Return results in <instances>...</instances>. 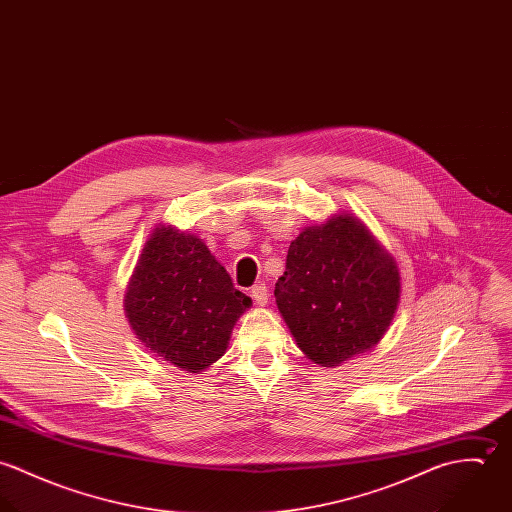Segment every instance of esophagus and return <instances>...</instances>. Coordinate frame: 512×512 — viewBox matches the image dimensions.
Listing matches in <instances>:
<instances>
[{
  "mask_svg": "<svg viewBox=\"0 0 512 512\" xmlns=\"http://www.w3.org/2000/svg\"><path fill=\"white\" fill-rule=\"evenodd\" d=\"M250 293H252V297H254V301L258 305H266L268 303V288H266V284H256Z\"/></svg>",
  "mask_w": 512,
  "mask_h": 512,
  "instance_id": "esophagus-1",
  "label": "esophagus"
}]
</instances>
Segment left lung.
<instances>
[{
    "label": "left lung",
    "instance_id": "obj_1",
    "mask_svg": "<svg viewBox=\"0 0 512 512\" xmlns=\"http://www.w3.org/2000/svg\"><path fill=\"white\" fill-rule=\"evenodd\" d=\"M400 293L394 256L363 220L345 211L295 236L274 290L295 345L311 363L327 368L382 341Z\"/></svg>",
    "mask_w": 512,
    "mask_h": 512
}]
</instances>
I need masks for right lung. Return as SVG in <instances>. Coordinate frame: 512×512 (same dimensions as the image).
I'll list each match as a JSON object with an SVG mask.
<instances>
[{"label":"right lung","mask_w":512,"mask_h":512,"mask_svg":"<svg viewBox=\"0 0 512 512\" xmlns=\"http://www.w3.org/2000/svg\"><path fill=\"white\" fill-rule=\"evenodd\" d=\"M250 305L199 236L161 222L147 236L124 293L128 323L144 347L197 374L226 353Z\"/></svg>","instance_id":"1"}]
</instances>
